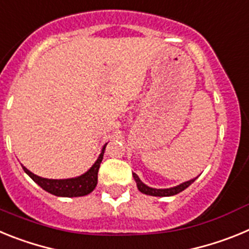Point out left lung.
Wrapping results in <instances>:
<instances>
[{
  "label": "left lung",
  "mask_w": 249,
  "mask_h": 249,
  "mask_svg": "<svg viewBox=\"0 0 249 249\" xmlns=\"http://www.w3.org/2000/svg\"><path fill=\"white\" fill-rule=\"evenodd\" d=\"M133 178H135L136 184H137V188L140 190V192L148 196H155V197H169V196H175L186 190L187 187H190L196 181L197 177L193 178V179H190V181L183 182L181 184H178V186L171 187V188H152V187H148L147 184H144L143 182L141 181L140 177L136 173H133Z\"/></svg>",
  "instance_id": "left-lung-1"
}]
</instances>
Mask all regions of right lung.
<instances>
[{
  "mask_svg": "<svg viewBox=\"0 0 249 249\" xmlns=\"http://www.w3.org/2000/svg\"><path fill=\"white\" fill-rule=\"evenodd\" d=\"M107 143L102 147L98 158L96 160L91 168L83 175L73 178H66V179H48V178L39 177L28 171L25 166H22L23 171L30 176L37 184L46 192L54 195L57 197H82L89 195L97 186L98 169H100L101 162L103 160V153Z\"/></svg>",
  "mask_w": 249,
  "mask_h": 249,
  "instance_id": "right-lung-1",
  "label": "right lung"
}]
</instances>
